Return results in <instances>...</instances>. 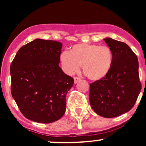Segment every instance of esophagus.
I'll return each instance as SVG.
<instances>
[{
  "label": "esophagus",
  "mask_w": 146,
  "mask_h": 146,
  "mask_svg": "<svg viewBox=\"0 0 146 146\" xmlns=\"http://www.w3.org/2000/svg\"><path fill=\"white\" fill-rule=\"evenodd\" d=\"M74 82L75 83H77V82H78L79 81H80V80H81V78H79V77H74Z\"/></svg>",
  "instance_id": "obj_1"
}]
</instances>
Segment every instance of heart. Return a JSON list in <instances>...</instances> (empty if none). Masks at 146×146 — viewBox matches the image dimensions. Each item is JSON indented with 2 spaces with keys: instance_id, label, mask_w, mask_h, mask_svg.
<instances>
[{
  "instance_id": "1",
  "label": "heart",
  "mask_w": 146,
  "mask_h": 146,
  "mask_svg": "<svg viewBox=\"0 0 146 146\" xmlns=\"http://www.w3.org/2000/svg\"><path fill=\"white\" fill-rule=\"evenodd\" d=\"M60 62L63 69L73 74L82 65L84 74L92 81H98L108 74L113 63V53L108 46L78 43L62 51Z\"/></svg>"
}]
</instances>
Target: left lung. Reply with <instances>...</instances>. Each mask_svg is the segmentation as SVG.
Masks as SVG:
<instances>
[{
    "instance_id": "8db88e82",
    "label": "left lung",
    "mask_w": 146,
    "mask_h": 146,
    "mask_svg": "<svg viewBox=\"0 0 146 146\" xmlns=\"http://www.w3.org/2000/svg\"><path fill=\"white\" fill-rule=\"evenodd\" d=\"M104 40L113 53V66L104 78L90 84L89 101L98 115L112 118L132 109L141 84L138 59L128 45L109 38Z\"/></svg>"
}]
</instances>
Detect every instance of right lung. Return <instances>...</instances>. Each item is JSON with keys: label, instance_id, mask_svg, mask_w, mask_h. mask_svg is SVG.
Listing matches in <instances>:
<instances>
[{"label": "right lung", "instance_id": "add662e5", "mask_svg": "<svg viewBox=\"0 0 146 146\" xmlns=\"http://www.w3.org/2000/svg\"><path fill=\"white\" fill-rule=\"evenodd\" d=\"M62 44L36 39L18 50L10 66L11 93L28 119L48 123L66 111V96L74 84L59 66Z\"/></svg>", "mask_w": 146, "mask_h": 146}]
</instances>
